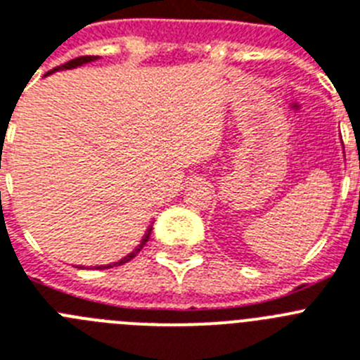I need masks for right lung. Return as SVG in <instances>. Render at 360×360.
Here are the masks:
<instances>
[{"instance_id":"obj_1","label":"right lung","mask_w":360,"mask_h":360,"mask_svg":"<svg viewBox=\"0 0 360 360\" xmlns=\"http://www.w3.org/2000/svg\"><path fill=\"white\" fill-rule=\"evenodd\" d=\"M96 59H98V56H81V58L70 59V61H67V63H63V65H59V67L52 68V70H49V72H46L45 76H49V74H52V72H58V70H67V68H76V67H81V65L90 63V61H96ZM150 233H152V226H148V230H146L145 237H143V239H141V245L137 246V248L134 250V252H130V254H128V255H124V257L121 259V261H115V262H112V264H105V266H98V270H105V268H114V266H121V264H124V262H128V261H130V259H134V257H136V255L139 254V252H141V248H143V246L146 245V240H148ZM79 268H83V266H79Z\"/></svg>"}]
</instances>
